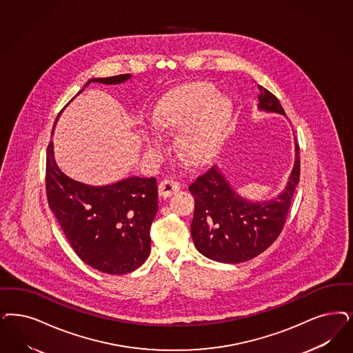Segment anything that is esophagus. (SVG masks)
Returning <instances> with one entry per match:
<instances>
[{
    "mask_svg": "<svg viewBox=\"0 0 353 353\" xmlns=\"http://www.w3.org/2000/svg\"><path fill=\"white\" fill-rule=\"evenodd\" d=\"M180 188H181V185L177 183V181L164 180V181L159 183V195L163 196V198H167V196L174 194L176 192H179Z\"/></svg>",
    "mask_w": 353,
    "mask_h": 353,
    "instance_id": "obj_1",
    "label": "esophagus"
}]
</instances>
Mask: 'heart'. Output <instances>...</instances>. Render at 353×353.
I'll use <instances>...</instances> for the list:
<instances>
[{"label":"heart","instance_id":"obj_1","mask_svg":"<svg viewBox=\"0 0 353 353\" xmlns=\"http://www.w3.org/2000/svg\"><path fill=\"white\" fill-rule=\"evenodd\" d=\"M230 117V104L208 83L177 87L161 97L154 122L161 130H180L177 143L185 158L203 163L214 157Z\"/></svg>","mask_w":353,"mask_h":353}]
</instances>
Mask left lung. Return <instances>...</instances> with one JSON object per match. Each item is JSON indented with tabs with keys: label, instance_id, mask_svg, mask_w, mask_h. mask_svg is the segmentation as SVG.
<instances>
[{
	"label": "left lung",
	"instance_id": "8db88e82",
	"mask_svg": "<svg viewBox=\"0 0 353 353\" xmlns=\"http://www.w3.org/2000/svg\"><path fill=\"white\" fill-rule=\"evenodd\" d=\"M261 110H284L278 97L258 85ZM300 181V147L296 141V161L290 183L281 194L263 203H253L237 194L216 165L202 172L189 190L194 196L192 237L203 256L221 263H241L268 249L284 228L292 198Z\"/></svg>",
	"mask_w": 353,
	"mask_h": 353
}]
</instances>
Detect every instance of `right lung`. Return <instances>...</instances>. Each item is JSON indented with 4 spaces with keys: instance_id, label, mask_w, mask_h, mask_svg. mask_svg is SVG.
I'll return each instance as SVG.
<instances>
[{
    "instance_id": "obj_1",
    "label": "right lung",
    "mask_w": 353,
    "mask_h": 353,
    "mask_svg": "<svg viewBox=\"0 0 353 353\" xmlns=\"http://www.w3.org/2000/svg\"><path fill=\"white\" fill-rule=\"evenodd\" d=\"M130 74L88 81L121 83ZM61 113V112H60ZM46 190L50 210L74 252L85 263L110 275L141 268L151 252L150 230L158 211L155 177H130L94 188L63 174L47 147Z\"/></svg>"
}]
</instances>
